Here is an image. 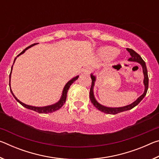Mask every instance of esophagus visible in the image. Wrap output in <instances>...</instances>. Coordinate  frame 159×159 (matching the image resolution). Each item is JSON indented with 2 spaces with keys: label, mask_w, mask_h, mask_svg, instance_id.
Listing matches in <instances>:
<instances>
[{
  "label": "esophagus",
  "mask_w": 159,
  "mask_h": 159,
  "mask_svg": "<svg viewBox=\"0 0 159 159\" xmlns=\"http://www.w3.org/2000/svg\"><path fill=\"white\" fill-rule=\"evenodd\" d=\"M90 68H89V67H86V68L83 69L82 70V73L83 74H88L90 73Z\"/></svg>",
  "instance_id": "esophagus-1"
}]
</instances>
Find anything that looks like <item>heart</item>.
I'll use <instances>...</instances> for the list:
<instances>
[{
  "label": "heart",
  "instance_id": "obj_1",
  "mask_svg": "<svg viewBox=\"0 0 159 159\" xmlns=\"http://www.w3.org/2000/svg\"><path fill=\"white\" fill-rule=\"evenodd\" d=\"M98 54L102 58L108 59L110 61H114L119 57V52L116 48L111 46H104L99 48Z\"/></svg>",
  "mask_w": 159,
  "mask_h": 159
}]
</instances>
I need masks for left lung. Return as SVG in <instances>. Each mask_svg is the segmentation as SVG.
Here are the masks:
<instances>
[{"label": "left lung", "mask_w": 159, "mask_h": 159, "mask_svg": "<svg viewBox=\"0 0 159 159\" xmlns=\"http://www.w3.org/2000/svg\"><path fill=\"white\" fill-rule=\"evenodd\" d=\"M127 50L128 51V52L130 53V55L131 56L130 58L128 59V61L138 62L142 66V72H143V74H144V80H143V83L144 85V93H142V95L139 96L135 101L133 102V103L128 104V105L120 107H109L104 106L97 101V99L95 98V95H94V86H95V83L97 78H96V76H95V75L93 74V73H92L90 74L91 79H92V85H91L90 91V101L97 109L99 110V111L105 113V114H118V113L128 111V110H130L133 108H134L135 106L138 105L139 102L142 100V99L144 98L147 94V90H148V85H149V78H148V73H147L146 64H145L144 61L142 60V58L140 57V55L137 53L135 51H134L132 49H130V48H127Z\"/></svg>", "instance_id": "left-lung-1"}]
</instances>
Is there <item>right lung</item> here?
Returning a JSON list of instances; mask_svg holds the SVG:
<instances>
[{
	"instance_id": "add662e5",
	"label": "right lung",
	"mask_w": 159,
	"mask_h": 159,
	"mask_svg": "<svg viewBox=\"0 0 159 159\" xmlns=\"http://www.w3.org/2000/svg\"><path fill=\"white\" fill-rule=\"evenodd\" d=\"M37 44H39V43H34V44H32L31 45H29V46L27 47L26 48H25V49L22 52L19 54V55L17 56V57L15 58V60H14V62H13V64H15V61L16 59H17V57H19V56L21 55H22L23 53H25V51L26 50H28L29 48H30L31 47H33L34 45H37ZM13 64H12V68H11V71H10V83H9V85H10V92H11L12 95H13V97H14L16 100H17L20 104H21V105H22L23 107H25V108H26V109L33 110V111H36L38 113H40V114H48V113H52L53 111H57V110L60 109L61 107L64 105V104L65 103L66 99L67 92H68V90H69V87H70V86H71V85L72 84V83H73L74 81H76V80L78 79H79V76H75L74 78H72L71 80H69V81L66 83V85H64V87L63 88L62 93H61V98H60V99H59V101L57 102H56V103L51 104V105H48V106H45V107L31 106V105H28V104H26L25 103H23V102H21V101L19 100V99L15 96L14 94H13L12 90H11V87H10V79H11V74H12V71Z\"/></svg>"
}]
</instances>
